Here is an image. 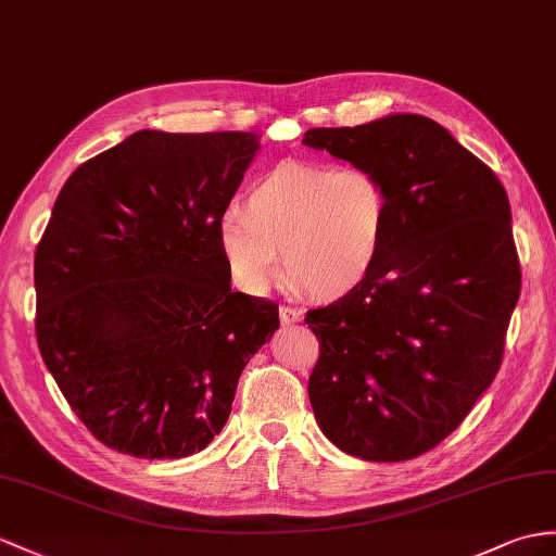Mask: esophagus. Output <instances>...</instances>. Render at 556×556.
Instances as JSON below:
<instances>
[{"label":"esophagus","instance_id":"obj_1","mask_svg":"<svg viewBox=\"0 0 556 556\" xmlns=\"http://www.w3.org/2000/svg\"><path fill=\"white\" fill-rule=\"evenodd\" d=\"M278 314H280V323L282 325H292V323H300L302 320V311H296L294 306H288V304H282L278 308Z\"/></svg>","mask_w":556,"mask_h":556}]
</instances>
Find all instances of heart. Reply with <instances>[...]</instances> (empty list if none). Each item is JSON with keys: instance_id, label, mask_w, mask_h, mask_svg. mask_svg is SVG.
<instances>
[{"instance_id": "heart-1", "label": "heart", "mask_w": 556, "mask_h": 556, "mask_svg": "<svg viewBox=\"0 0 556 556\" xmlns=\"http://www.w3.org/2000/svg\"><path fill=\"white\" fill-rule=\"evenodd\" d=\"M389 231V191L365 165L282 160L216 226L228 276L264 294L282 268L318 300L349 294L372 274Z\"/></svg>"}]
</instances>
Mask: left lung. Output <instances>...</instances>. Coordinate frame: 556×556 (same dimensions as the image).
<instances>
[{"label": "left lung", "mask_w": 556, "mask_h": 556, "mask_svg": "<svg viewBox=\"0 0 556 556\" xmlns=\"http://www.w3.org/2000/svg\"><path fill=\"white\" fill-rule=\"evenodd\" d=\"M304 146L370 167L389 191L372 274L304 318L320 344L316 422L349 455L413 459L453 434L503 363L521 292L507 191L422 115L308 129Z\"/></svg>", "instance_id": "left-lung-1"}]
</instances>
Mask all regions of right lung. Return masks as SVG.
Here are the masks:
<instances>
[{"label":"right lung","instance_id":"obj_1","mask_svg":"<svg viewBox=\"0 0 556 556\" xmlns=\"http://www.w3.org/2000/svg\"><path fill=\"white\" fill-rule=\"evenodd\" d=\"M254 131H137L79 165L35 252L39 354L108 448L193 455L231 415L278 304L231 290L216 238Z\"/></svg>","mask_w":556,"mask_h":556}]
</instances>
